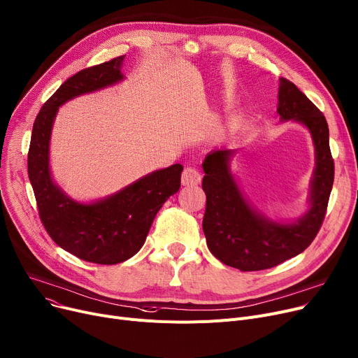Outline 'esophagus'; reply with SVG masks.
Instances as JSON below:
<instances>
[{
  "label": "esophagus",
  "mask_w": 358,
  "mask_h": 358,
  "mask_svg": "<svg viewBox=\"0 0 358 358\" xmlns=\"http://www.w3.org/2000/svg\"><path fill=\"white\" fill-rule=\"evenodd\" d=\"M201 177L200 173L194 166H185L182 176H181V184L182 185H197L200 182Z\"/></svg>",
  "instance_id": "1"
}]
</instances>
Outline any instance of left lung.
<instances>
[{
    "mask_svg": "<svg viewBox=\"0 0 358 358\" xmlns=\"http://www.w3.org/2000/svg\"><path fill=\"white\" fill-rule=\"evenodd\" d=\"M277 113L281 120L303 123L312 134L316 168L310 209L294 223H277L257 213L241 194L229 169L235 150L216 149L203 162L206 212L203 232L210 252L241 271L275 267L303 252L317 235L327 215L334 184V158L325 116L292 81L281 78Z\"/></svg>",
    "mask_w": 358,
    "mask_h": 358,
    "instance_id": "left-lung-1",
    "label": "left lung"
}]
</instances>
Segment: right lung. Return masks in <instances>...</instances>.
<instances>
[{"mask_svg": "<svg viewBox=\"0 0 358 358\" xmlns=\"http://www.w3.org/2000/svg\"><path fill=\"white\" fill-rule=\"evenodd\" d=\"M123 59L124 55L85 68L56 90L34 120L27 155L37 210L49 236L69 254L104 266L119 264L142 248L158 210L178 192L182 171V165L174 164L91 204L71 200L53 184L49 141L58 107L81 94L120 81Z\"/></svg>", "mask_w": 358, "mask_h": 358, "instance_id": "add662e5", "label": "right lung"}]
</instances>
